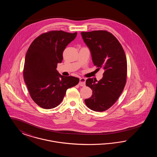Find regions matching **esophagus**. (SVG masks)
I'll return each instance as SVG.
<instances>
[{"label": "esophagus", "instance_id": "34e87169", "mask_svg": "<svg viewBox=\"0 0 157 157\" xmlns=\"http://www.w3.org/2000/svg\"><path fill=\"white\" fill-rule=\"evenodd\" d=\"M85 82H86V79L84 78H81L79 79V85L81 86H83L85 85Z\"/></svg>", "mask_w": 157, "mask_h": 157}]
</instances>
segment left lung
<instances>
[{
  "label": "left lung",
  "mask_w": 157,
  "mask_h": 157,
  "mask_svg": "<svg viewBox=\"0 0 157 157\" xmlns=\"http://www.w3.org/2000/svg\"><path fill=\"white\" fill-rule=\"evenodd\" d=\"M81 35L90 49L94 65L98 69H104L99 81L93 78L86 81V85L92 90V95L85 102L92 111H105L116 102L125 86L126 55L118 40L109 32H82Z\"/></svg>",
  "instance_id": "left-lung-1"
}]
</instances>
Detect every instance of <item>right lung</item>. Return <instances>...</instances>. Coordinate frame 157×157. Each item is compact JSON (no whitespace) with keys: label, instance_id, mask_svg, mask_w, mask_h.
Instances as JSON below:
<instances>
[{"label":"right lung","instance_id":"1","mask_svg":"<svg viewBox=\"0 0 157 157\" xmlns=\"http://www.w3.org/2000/svg\"><path fill=\"white\" fill-rule=\"evenodd\" d=\"M77 32L52 30L41 34L32 42L26 54L23 78L30 97L40 107L52 109L61 103L67 90L79 79L62 76L56 70L63 59V52L74 40Z\"/></svg>","mask_w":157,"mask_h":157}]
</instances>
